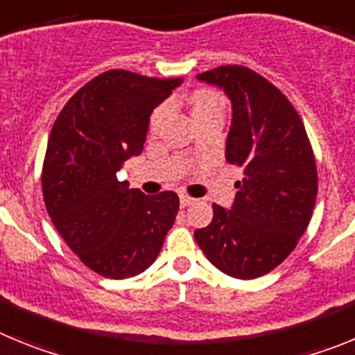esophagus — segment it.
Instances as JSON below:
<instances>
[{"label": "esophagus", "mask_w": 355, "mask_h": 355, "mask_svg": "<svg viewBox=\"0 0 355 355\" xmlns=\"http://www.w3.org/2000/svg\"><path fill=\"white\" fill-rule=\"evenodd\" d=\"M180 200H181V206H190V205H193V202H196V199H193V197H190V196H187V193H184V196H181L180 197Z\"/></svg>", "instance_id": "obj_1"}]
</instances>
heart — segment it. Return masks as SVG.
Listing matches in <instances>:
<instances>
[{
    "label": "heart",
    "mask_w": 355,
    "mask_h": 355,
    "mask_svg": "<svg viewBox=\"0 0 355 355\" xmlns=\"http://www.w3.org/2000/svg\"><path fill=\"white\" fill-rule=\"evenodd\" d=\"M190 105H192V112H193V117L200 114H206V112H211V110H224V99L218 92L215 90H208V89H200L196 90L190 97ZM168 106L167 105H162L153 112L150 115V130L156 131L162 124L163 117L167 114Z\"/></svg>",
    "instance_id": "b5f03b06"
}]
</instances>
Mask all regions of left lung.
<instances>
[{
  "label": "left lung",
  "mask_w": 355,
  "mask_h": 355,
  "mask_svg": "<svg viewBox=\"0 0 355 355\" xmlns=\"http://www.w3.org/2000/svg\"><path fill=\"white\" fill-rule=\"evenodd\" d=\"M233 103L225 159L243 171L233 209L213 205V220L196 231L209 263L236 279L279 266L306 233L318 193L315 153L302 119L274 83L243 65L199 74Z\"/></svg>",
  "instance_id": "1"
}]
</instances>
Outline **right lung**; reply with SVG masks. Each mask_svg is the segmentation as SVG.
<instances>
[{"label":"right lung","instance_id":"1","mask_svg":"<svg viewBox=\"0 0 355 355\" xmlns=\"http://www.w3.org/2000/svg\"><path fill=\"white\" fill-rule=\"evenodd\" d=\"M181 83L110 69L83 85L53 124L40 175L46 209L72 252L103 277L146 270L174 224L178 193L146 196L117 171L142 153L150 112Z\"/></svg>","mask_w":355,"mask_h":355}]
</instances>
